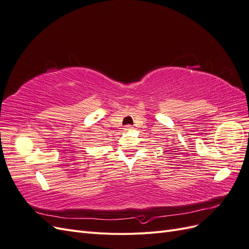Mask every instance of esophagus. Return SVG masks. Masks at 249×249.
Here are the masks:
<instances>
[{
    "instance_id": "obj_1",
    "label": "esophagus",
    "mask_w": 249,
    "mask_h": 249,
    "mask_svg": "<svg viewBox=\"0 0 249 249\" xmlns=\"http://www.w3.org/2000/svg\"><path fill=\"white\" fill-rule=\"evenodd\" d=\"M124 130L125 131V132H130V131H132L133 130V126L132 125H125L124 127Z\"/></svg>"
}]
</instances>
